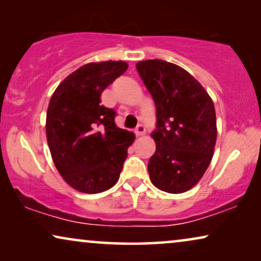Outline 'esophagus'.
<instances>
[{"label":"esophagus","mask_w":261,"mask_h":261,"mask_svg":"<svg viewBox=\"0 0 261 261\" xmlns=\"http://www.w3.org/2000/svg\"><path fill=\"white\" fill-rule=\"evenodd\" d=\"M146 133V128L145 126H142V124H139L137 127V129H135V134H137V137H141V135H144Z\"/></svg>","instance_id":"34e87169"}]
</instances>
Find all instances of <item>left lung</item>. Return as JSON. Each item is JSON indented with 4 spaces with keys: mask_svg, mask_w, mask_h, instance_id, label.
I'll use <instances>...</instances> for the list:
<instances>
[{
    "mask_svg": "<svg viewBox=\"0 0 261 261\" xmlns=\"http://www.w3.org/2000/svg\"><path fill=\"white\" fill-rule=\"evenodd\" d=\"M137 70L156 109L149 178L159 190L181 194L198 183L212 162L217 137L214 103L199 82L176 64L149 59L139 62Z\"/></svg>",
    "mask_w": 261,
    "mask_h": 261,
    "instance_id": "1",
    "label": "left lung"
}]
</instances>
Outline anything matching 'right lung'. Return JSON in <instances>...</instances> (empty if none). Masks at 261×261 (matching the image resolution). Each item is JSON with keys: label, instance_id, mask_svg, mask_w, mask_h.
<instances>
[{"label": "right lung", "instance_id": "right-lung-1", "mask_svg": "<svg viewBox=\"0 0 261 261\" xmlns=\"http://www.w3.org/2000/svg\"><path fill=\"white\" fill-rule=\"evenodd\" d=\"M128 64L89 63L69 74L53 92L46 115V138L53 163L70 187L98 194L116 184L135 135L115 124V110L101 94Z\"/></svg>", "mask_w": 261, "mask_h": 261}]
</instances>
